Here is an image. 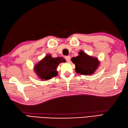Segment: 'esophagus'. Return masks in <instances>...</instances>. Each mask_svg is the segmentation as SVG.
I'll return each instance as SVG.
<instances>
[{"label": "esophagus", "mask_w": 128, "mask_h": 128, "mask_svg": "<svg viewBox=\"0 0 128 128\" xmlns=\"http://www.w3.org/2000/svg\"><path fill=\"white\" fill-rule=\"evenodd\" d=\"M65 59H66V60L68 62H70V59H71V58H70V56H65Z\"/></svg>", "instance_id": "34e87169"}]
</instances>
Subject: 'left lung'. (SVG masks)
Here are the masks:
<instances>
[{
    "instance_id": "obj_1",
    "label": "left lung",
    "mask_w": 128,
    "mask_h": 128,
    "mask_svg": "<svg viewBox=\"0 0 128 128\" xmlns=\"http://www.w3.org/2000/svg\"><path fill=\"white\" fill-rule=\"evenodd\" d=\"M72 61L75 65V71L82 75H92L99 66L97 58L88 56L82 50L78 52V56L72 57Z\"/></svg>"
}]
</instances>
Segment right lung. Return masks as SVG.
I'll list each match as a JSON object with an SVG mask.
<instances>
[{"label": "right lung", "instance_id": "obj_1", "mask_svg": "<svg viewBox=\"0 0 128 128\" xmlns=\"http://www.w3.org/2000/svg\"><path fill=\"white\" fill-rule=\"evenodd\" d=\"M62 62H66V60L62 57L52 58L51 55H47L34 66V72L43 81L50 79L58 75L56 69Z\"/></svg>", "mask_w": 128, "mask_h": 128}]
</instances>
